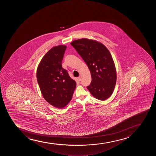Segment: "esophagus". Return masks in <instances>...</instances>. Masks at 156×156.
<instances>
[{
    "instance_id": "esophagus-1",
    "label": "esophagus",
    "mask_w": 156,
    "mask_h": 156,
    "mask_svg": "<svg viewBox=\"0 0 156 156\" xmlns=\"http://www.w3.org/2000/svg\"><path fill=\"white\" fill-rule=\"evenodd\" d=\"M78 80H79V81H80L81 80V76H80L79 77H78Z\"/></svg>"
}]
</instances>
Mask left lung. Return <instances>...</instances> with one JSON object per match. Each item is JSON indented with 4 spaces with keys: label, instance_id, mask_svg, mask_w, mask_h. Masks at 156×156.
Masks as SVG:
<instances>
[{
    "label": "left lung",
    "instance_id": "left-lung-1",
    "mask_svg": "<svg viewBox=\"0 0 156 156\" xmlns=\"http://www.w3.org/2000/svg\"><path fill=\"white\" fill-rule=\"evenodd\" d=\"M71 45L88 66L92 81L87 88L97 99L105 100L114 90L117 75L114 62L108 48L103 44L87 39L73 41Z\"/></svg>",
    "mask_w": 156,
    "mask_h": 156
}]
</instances>
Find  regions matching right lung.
<instances>
[{
    "instance_id": "obj_1",
    "label": "right lung",
    "mask_w": 156,
    "mask_h": 156,
    "mask_svg": "<svg viewBox=\"0 0 156 156\" xmlns=\"http://www.w3.org/2000/svg\"><path fill=\"white\" fill-rule=\"evenodd\" d=\"M66 47H53L39 64L37 80L44 99L55 108H62L69 103L76 87L68 71L62 67Z\"/></svg>"
}]
</instances>
